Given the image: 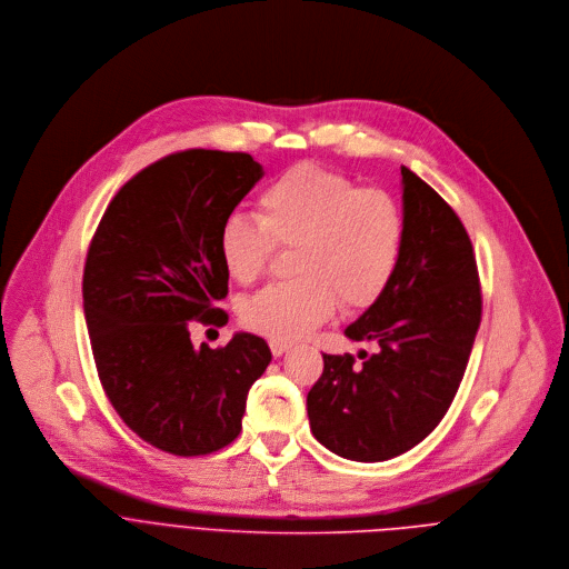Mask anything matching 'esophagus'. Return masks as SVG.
I'll return each mask as SVG.
<instances>
[{"mask_svg": "<svg viewBox=\"0 0 569 569\" xmlns=\"http://www.w3.org/2000/svg\"><path fill=\"white\" fill-rule=\"evenodd\" d=\"M269 348H271V355H273V357H282L284 352L291 350V343H284V340H271Z\"/></svg>", "mask_w": 569, "mask_h": 569, "instance_id": "34e87169", "label": "esophagus"}]
</instances>
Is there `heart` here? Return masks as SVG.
I'll return each mask as SVG.
<instances>
[{
    "label": "heart",
    "mask_w": 569,
    "mask_h": 569,
    "mask_svg": "<svg viewBox=\"0 0 569 569\" xmlns=\"http://www.w3.org/2000/svg\"><path fill=\"white\" fill-rule=\"evenodd\" d=\"M258 219L229 214L219 226L221 264L251 284L271 267L278 247L293 249L298 278L273 282L242 305V322L273 340H296L322 325L340 300L370 309L390 287L406 238L399 201L381 188L316 163L276 177L256 201Z\"/></svg>",
    "instance_id": "1"
}]
</instances>
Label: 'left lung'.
Returning <instances> with one entry per match:
<instances>
[{
    "label": "left lung",
    "mask_w": 569,
    "mask_h": 569,
    "mask_svg": "<svg viewBox=\"0 0 569 569\" xmlns=\"http://www.w3.org/2000/svg\"><path fill=\"white\" fill-rule=\"evenodd\" d=\"M406 238L386 293L346 329L377 355H322L307 395L313 437L340 458L383 462L426 439L462 383L482 320V289L462 219L408 168Z\"/></svg>",
    "instance_id": "8db88e82"
}]
</instances>
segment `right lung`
Listing matches in <instances>:
<instances>
[{
    "label": "right lung",
    "instance_id": "add662e5",
    "mask_svg": "<svg viewBox=\"0 0 569 569\" xmlns=\"http://www.w3.org/2000/svg\"><path fill=\"white\" fill-rule=\"evenodd\" d=\"M262 179L247 152L192 148L137 172L91 238L82 302L100 386L143 441L210 456L242 430L247 395L271 363L267 340L236 333L194 348L190 325H226L219 226Z\"/></svg>",
    "mask_w": 569,
    "mask_h": 569
}]
</instances>
